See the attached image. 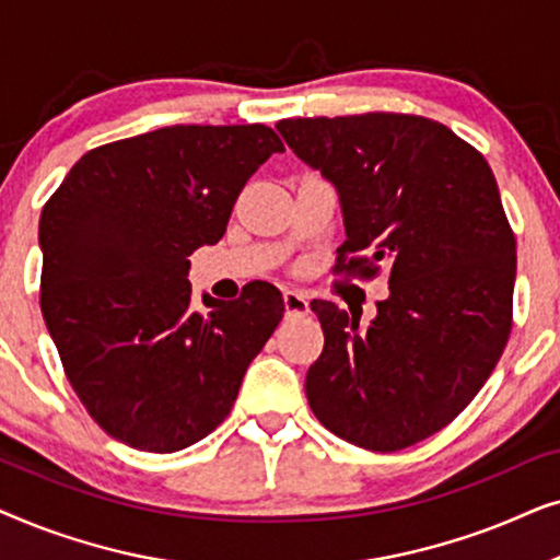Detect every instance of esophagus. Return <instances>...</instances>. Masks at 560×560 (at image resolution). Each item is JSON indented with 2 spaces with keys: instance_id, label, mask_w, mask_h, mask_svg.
Masks as SVG:
<instances>
[{
  "instance_id": "esophagus-1",
  "label": "esophagus",
  "mask_w": 560,
  "mask_h": 560,
  "mask_svg": "<svg viewBox=\"0 0 560 560\" xmlns=\"http://www.w3.org/2000/svg\"><path fill=\"white\" fill-rule=\"evenodd\" d=\"M282 303H285L288 316H305V313L311 311L308 295L301 293V290H285V293H282Z\"/></svg>"
}]
</instances>
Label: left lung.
Masks as SVG:
<instances>
[{
    "instance_id": "obj_1",
    "label": "left lung",
    "mask_w": 560,
    "mask_h": 560,
    "mask_svg": "<svg viewBox=\"0 0 560 560\" xmlns=\"http://www.w3.org/2000/svg\"><path fill=\"white\" fill-rule=\"evenodd\" d=\"M288 148L339 194V270L389 272L370 326L313 301L324 351L305 374L320 423L370 451L448 425L500 362L512 328L515 234L492 167L412 114L282 119Z\"/></svg>"
}]
</instances>
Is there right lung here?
I'll list each match as a JSON object with an SVG mask.
<instances>
[{"label":"right lung","mask_w":560,"mask_h":560,"mask_svg":"<svg viewBox=\"0 0 560 560\" xmlns=\"http://www.w3.org/2000/svg\"><path fill=\"white\" fill-rule=\"evenodd\" d=\"M272 152L265 125H175L91 150L40 217V308L91 418L127 446L173 454L229 416L278 328L280 290L190 305V255L226 232Z\"/></svg>","instance_id":"obj_1"}]
</instances>
